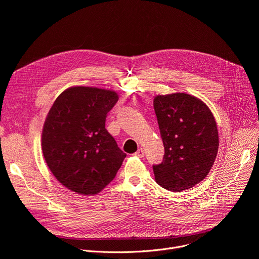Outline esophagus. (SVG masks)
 Returning a JSON list of instances; mask_svg holds the SVG:
<instances>
[{"mask_svg":"<svg viewBox=\"0 0 259 259\" xmlns=\"http://www.w3.org/2000/svg\"><path fill=\"white\" fill-rule=\"evenodd\" d=\"M144 155H145V151H144L143 149H139V150L135 153V156H136V157H139V158L144 157Z\"/></svg>","mask_w":259,"mask_h":259,"instance_id":"1","label":"esophagus"}]
</instances>
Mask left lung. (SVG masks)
<instances>
[{
    "label": "left lung",
    "mask_w": 259,
    "mask_h": 259,
    "mask_svg": "<svg viewBox=\"0 0 259 259\" xmlns=\"http://www.w3.org/2000/svg\"><path fill=\"white\" fill-rule=\"evenodd\" d=\"M165 155L154 165L155 179L167 191L195 187L208 175L218 152V131L209 107L187 93L158 95L154 99Z\"/></svg>",
    "instance_id": "8db88e82"
}]
</instances>
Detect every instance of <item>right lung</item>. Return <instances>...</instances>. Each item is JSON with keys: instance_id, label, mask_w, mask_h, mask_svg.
Here are the masks:
<instances>
[{"instance_id": "right-lung-1", "label": "right lung", "mask_w": 259, "mask_h": 259, "mask_svg": "<svg viewBox=\"0 0 259 259\" xmlns=\"http://www.w3.org/2000/svg\"><path fill=\"white\" fill-rule=\"evenodd\" d=\"M115 91L76 86L64 90L47 115L42 151L55 178L80 195L100 193L126 157L105 129L107 113L117 103Z\"/></svg>"}]
</instances>
